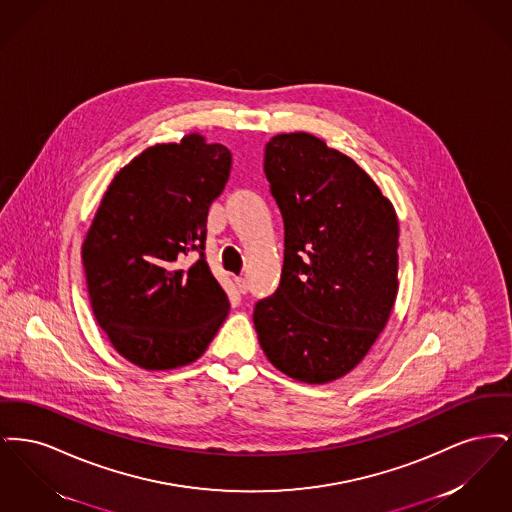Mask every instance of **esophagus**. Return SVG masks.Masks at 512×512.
<instances>
[{
    "mask_svg": "<svg viewBox=\"0 0 512 512\" xmlns=\"http://www.w3.org/2000/svg\"><path fill=\"white\" fill-rule=\"evenodd\" d=\"M236 286H238V290H240V292H247V280L242 278V276H238V278H236Z\"/></svg>",
    "mask_w": 512,
    "mask_h": 512,
    "instance_id": "esophagus-1",
    "label": "esophagus"
}]
</instances>
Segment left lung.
Instances as JSON below:
<instances>
[{
  "mask_svg": "<svg viewBox=\"0 0 512 512\" xmlns=\"http://www.w3.org/2000/svg\"><path fill=\"white\" fill-rule=\"evenodd\" d=\"M270 194L284 219L278 290L253 324L268 361L293 380L326 384L365 359L397 297L399 222L351 157L307 132L265 147Z\"/></svg>",
  "mask_w": 512,
  "mask_h": 512,
  "instance_id": "left-lung-1",
  "label": "left lung"
}]
</instances>
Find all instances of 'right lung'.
Segmentation results:
<instances>
[{
    "mask_svg": "<svg viewBox=\"0 0 512 512\" xmlns=\"http://www.w3.org/2000/svg\"><path fill=\"white\" fill-rule=\"evenodd\" d=\"M232 153L188 134L147 147L115 174L82 244L94 317L132 365L171 370L199 359L230 303L205 261L207 213ZM190 250L200 259L185 265Z\"/></svg>",
    "mask_w": 512,
    "mask_h": 512,
    "instance_id": "add662e5",
    "label": "right lung"
}]
</instances>
